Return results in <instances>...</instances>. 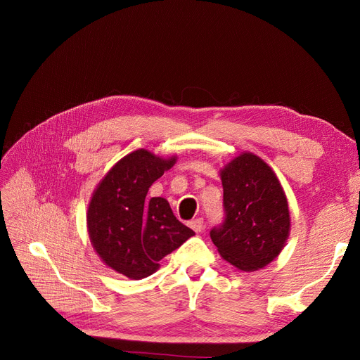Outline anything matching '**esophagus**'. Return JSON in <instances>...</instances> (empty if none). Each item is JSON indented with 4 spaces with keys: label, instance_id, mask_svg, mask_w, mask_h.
Returning <instances> with one entry per match:
<instances>
[{
    "label": "esophagus",
    "instance_id": "1",
    "mask_svg": "<svg viewBox=\"0 0 360 360\" xmlns=\"http://www.w3.org/2000/svg\"><path fill=\"white\" fill-rule=\"evenodd\" d=\"M189 226L192 228V230L195 231V233H200L202 228H204V222H202V217H197V219H192L191 222H189Z\"/></svg>",
    "mask_w": 360,
    "mask_h": 360
}]
</instances>
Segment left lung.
<instances>
[{"label":"left lung","instance_id":"left-lung-1","mask_svg":"<svg viewBox=\"0 0 360 360\" xmlns=\"http://www.w3.org/2000/svg\"><path fill=\"white\" fill-rule=\"evenodd\" d=\"M221 180L225 219L210 231L212 242L238 270L263 269L281 254L290 236L285 192L274 169L254 153L228 162Z\"/></svg>","mask_w":360,"mask_h":360}]
</instances>
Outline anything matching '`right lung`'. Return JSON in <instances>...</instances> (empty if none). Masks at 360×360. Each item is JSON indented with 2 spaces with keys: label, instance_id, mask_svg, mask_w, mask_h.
<instances>
[{
  "label": "right lung",
  "instance_id": "1",
  "mask_svg": "<svg viewBox=\"0 0 360 360\" xmlns=\"http://www.w3.org/2000/svg\"><path fill=\"white\" fill-rule=\"evenodd\" d=\"M139 148L120 159L97 184L86 210L90 242L103 263L130 279H143L195 233L174 216L165 198L148 188L176 163Z\"/></svg>",
  "mask_w": 360,
  "mask_h": 360
}]
</instances>
